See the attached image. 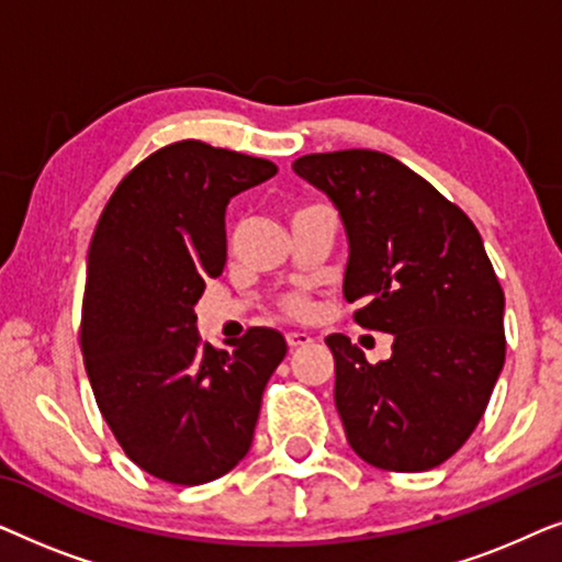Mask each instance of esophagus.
<instances>
[{"mask_svg": "<svg viewBox=\"0 0 562 562\" xmlns=\"http://www.w3.org/2000/svg\"><path fill=\"white\" fill-rule=\"evenodd\" d=\"M286 342L291 350H296V348H304V345H312L314 340H312V335H306V333H289Z\"/></svg>", "mask_w": 562, "mask_h": 562, "instance_id": "esophagus-1", "label": "esophagus"}]
</instances>
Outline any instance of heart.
Here are the masks:
<instances>
[{
	"label": "heart",
	"mask_w": 562,
	"mask_h": 562,
	"mask_svg": "<svg viewBox=\"0 0 562 562\" xmlns=\"http://www.w3.org/2000/svg\"><path fill=\"white\" fill-rule=\"evenodd\" d=\"M283 306H286L289 312H302L304 310V304H302V299L299 296H289L286 302H283Z\"/></svg>",
	"instance_id": "b5f03b06"
}]
</instances>
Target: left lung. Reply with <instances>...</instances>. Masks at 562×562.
Here are the masks:
<instances>
[{"instance_id": "left-lung-1", "label": "left lung", "mask_w": 562, "mask_h": 562, "mask_svg": "<svg viewBox=\"0 0 562 562\" xmlns=\"http://www.w3.org/2000/svg\"><path fill=\"white\" fill-rule=\"evenodd\" d=\"M294 171L340 212L356 322L394 335L375 366L350 337L325 340L345 437L383 471H429L471 437L504 368V291L479 229L386 153H312Z\"/></svg>"}]
</instances>
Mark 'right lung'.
I'll list each match as a JSON object with an SVG mask.
<instances>
[{"instance_id": "obj_1", "label": "right lung", "mask_w": 562, "mask_h": 562, "mask_svg": "<svg viewBox=\"0 0 562 562\" xmlns=\"http://www.w3.org/2000/svg\"><path fill=\"white\" fill-rule=\"evenodd\" d=\"M271 160L166 145L106 202L87 258L81 352L99 412L145 473L214 481L248 456L260 398L286 340L252 327L225 350L202 342L194 306L227 260L225 210L276 176Z\"/></svg>"}]
</instances>
